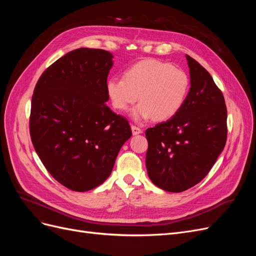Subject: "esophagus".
I'll use <instances>...</instances> for the list:
<instances>
[{"mask_svg":"<svg viewBox=\"0 0 256 256\" xmlns=\"http://www.w3.org/2000/svg\"><path fill=\"white\" fill-rule=\"evenodd\" d=\"M131 130H132V134H138L142 132V129L136 127V126H134V125L131 126Z\"/></svg>","mask_w":256,"mask_h":256,"instance_id":"34e87169","label":"esophagus"}]
</instances>
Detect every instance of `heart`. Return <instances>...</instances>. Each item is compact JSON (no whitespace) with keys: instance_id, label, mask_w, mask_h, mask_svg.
<instances>
[{"instance_id":"heart-1","label":"heart","mask_w":256,"mask_h":256,"mask_svg":"<svg viewBox=\"0 0 256 256\" xmlns=\"http://www.w3.org/2000/svg\"><path fill=\"white\" fill-rule=\"evenodd\" d=\"M190 85V76L182 68L148 58L128 68L122 79L108 80L106 92L118 111H127L138 97L141 104L134 109V118L162 122L182 109Z\"/></svg>"}]
</instances>
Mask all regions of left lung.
Here are the masks:
<instances>
[{
  "mask_svg": "<svg viewBox=\"0 0 256 256\" xmlns=\"http://www.w3.org/2000/svg\"><path fill=\"white\" fill-rule=\"evenodd\" d=\"M191 88L173 118L145 131L146 168L150 180L168 192H182L209 173L228 138V111L210 74L189 56Z\"/></svg>",
  "mask_w": 256,
  "mask_h": 256,
  "instance_id": "obj_1",
  "label": "left lung"
}]
</instances>
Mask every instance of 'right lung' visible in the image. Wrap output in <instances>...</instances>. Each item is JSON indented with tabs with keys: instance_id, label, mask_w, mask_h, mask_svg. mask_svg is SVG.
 Returning <instances> with one entry per match:
<instances>
[{
	"instance_id": "add662e5",
	"label": "right lung",
	"mask_w": 256,
	"mask_h": 256,
	"mask_svg": "<svg viewBox=\"0 0 256 256\" xmlns=\"http://www.w3.org/2000/svg\"><path fill=\"white\" fill-rule=\"evenodd\" d=\"M112 58L102 49L72 50L46 69L34 88L30 140L47 171L72 191L102 184L132 134L128 120L106 104Z\"/></svg>"
}]
</instances>
